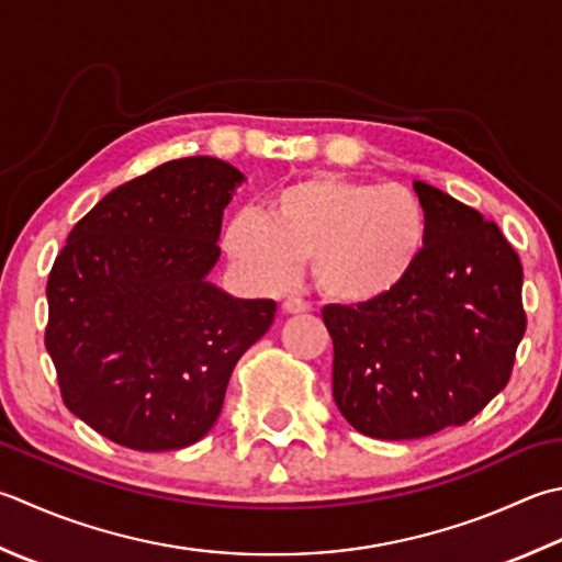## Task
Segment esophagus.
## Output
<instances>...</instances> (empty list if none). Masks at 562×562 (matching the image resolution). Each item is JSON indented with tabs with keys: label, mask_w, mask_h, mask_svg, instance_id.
Wrapping results in <instances>:
<instances>
[{
	"label": "esophagus",
	"mask_w": 562,
	"mask_h": 562,
	"mask_svg": "<svg viewBox=\"0 0 562 562\" xmlns=\"http://www.w3.org/2000/svg\"><path fill=\"white\" fill-rule=\"evenodd\" d=\"M312 304H306L304 300H296V296H290V300L282 302V312L284 314H304L310 312Z\"/></svg>",
	"instance_id": "34e87169"
}]
</instances>
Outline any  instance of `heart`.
<instances>
[{"label": "heart", "instance_id": "1", "mask_svg": "<svg viewBox=\"0 0 562 562\" xmlns=\"http://www.w3.org/2000/svg\"><path fill=\"white\" fill-rule=\"evenodd\" d=\"M426 238V209L406 187L312 175L274 192L262 216H231L222 246L256 288H284L312 256L328 300L368 304L412 278Z\"/></svg>", "mask_w": 562, "mask_h": 562}]
</instances>
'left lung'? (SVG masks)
I'll use <instances>...</instances> for the list:
<instances>
[{"mask_svg": "<svg viewBox=\"0 0 562 562\" xmlns=\"http://www.w3.org/2000/svg\"><path fill=\"white\" fill-rule=\"evenodd\" d=\"M428 238L419 266L378 302L322 312L334 340V400L382 441L463 426L512 378L526 331L516 250L477 209L414 182Z\"/></svg>", "mask_w": 562, "mask_h": 562, "instance_id": "1", "label": "left lung"}]
</instances>
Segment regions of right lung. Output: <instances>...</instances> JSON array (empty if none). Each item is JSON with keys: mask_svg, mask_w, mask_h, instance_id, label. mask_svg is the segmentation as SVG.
<instances>
[{"mask_svg": "<svg viewBox=\"0 0 562 562\" xmlns=\"http://www.w3.org/2000/svg\"><path fill=\"white\" fill-rule=\"evenodd\" d=\"M240 180L218 158L162 162L99 200L55 258L46 348L60 397L109 441L148 453L200 441L272 326V300L206 282Z\"/></svg>", "mask_w": 562, "mask_h": 562, "instance_id": "obj_1", "label": "right lung"}]
</instances>
